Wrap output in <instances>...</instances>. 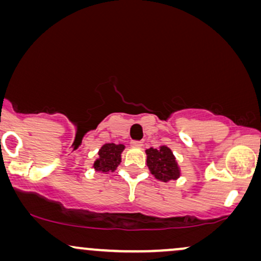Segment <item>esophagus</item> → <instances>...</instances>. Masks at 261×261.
I'll use <instances>...</instances> for the list:
<instances>
[{"mask_svg":"<svg viewBox=\"0 0 261 261\" xmlns=\"http://www.w3.org/2000/svg\"><path fill=\"white\" fill-rule=\"evenodd\" d=\"M130 145L133 146V147H137V148L142 147V142L141 141H132Z\"/></svg>","mask_w":261,"mask_h":261,"instance_id":"obj_1","label":"esophagus"}]
</instances>
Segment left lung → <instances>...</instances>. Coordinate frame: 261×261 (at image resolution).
<instances>
[{"instance_id": "obj_1", "label": "left lung", "mask_w": 261, "mask_h": 261, "mask_svg": "<svg viewBox=\"0 0 261 261\" xmlns=\"http://www.w3.org/2000/svg\"><path fill=\"white\" fill-rule=\"evenodd\" d=\"M145 152L147 155L148 170L155 179L167 183L180 177V167L176 156L166 145L159 146V148L151 147Z\"/></svg>"}]
</instances>
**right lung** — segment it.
Returning a JSON list of instances; mask_svg holds the SVG:
<instances>
[{"instance_id": "right-lung-1", "label": "right lung", "mask_w": 261, "mask_h": 261, "mask_svg": "<svg viewBox=\"0 0 261 261\" xmlns=\"http://www.w3.org/2000/svg\"><path fill=\"white\" fill-rule=\"evenodd\" d=\"M124 149L122 144H105L98 149V158L92 164V169L96 172L109 173L114 172L121 163V154Z\"/></svg>"}]
</instances>
